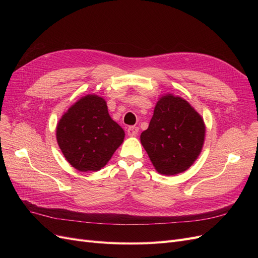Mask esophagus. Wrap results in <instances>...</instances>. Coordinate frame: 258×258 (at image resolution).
Segmentation results:
<instances>
[{
    "mask_svg": "<svg viewBox=\"0 0 258 258\" xmlns=\"http://www.w3.org/2000/svg\"><path fill=\"white\" fill-rule=\"evenodd\" d=\"M127 134L129 137H136L139 134V128L135 127V126H131L127 129Z\"/></svg>",
    "mask_w": 258,
    "mask_h": 258,
    "instance_id": "34e87169",
    "label": "esophagus"
}]
</instances>
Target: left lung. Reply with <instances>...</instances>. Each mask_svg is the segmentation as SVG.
Listing matches in <instances>:
<instances>
[{"label":"left lung","instance_id":"1","mask_svg":"<svg viewBox=\"0 0 258 258\" xmlns=\"http://www.w3.org/2000/svg\"><path fill=\"white\" fill-rule=\"evenodd\" d=\"M205 138L201 115L185 99L167 93L156 103L150 126L140 140L156 171L175 175L196 161Z\"/></svg>","mask_w":258,"mask_h":258}]
</instances>
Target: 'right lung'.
Instances as JSON below:
<instances>
[{
    "instance_id": "right-lung-1",
    "label": "right lung",
    "mask_w": 258,
    "mask_h": 258,
    "mask_svg": "<svg viewBox=\"0 0 258 258\" xmlns=\"http://www.w3.org/2000/svg\"><path fill=\"white\" fill-rule=\"evenodd\" d=\"M56 137L70 165L87 172L99 171L106 165L123 142L124 131L111 118L102 97L87 95L62 115Z\"/></svg>"
}]
</instances>
